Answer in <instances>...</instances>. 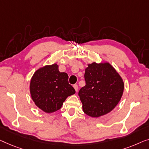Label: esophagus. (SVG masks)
Masks as SVG:
<instances>
[{"mask_svg":"<svg viewBox=\"0 0 149 149\" xmlns=\"http://www.w3.org/2000/svg\"><path fill=\"white\" fill-rule=\"evenodd\" d=\"M74 86L75 91L77 92V91H78V86H77V84H74V86Z\"/></svg>","mask_w":149,"mask_h":149,"instance_id":"obj_1","label":"esophagus"}]
</instances>
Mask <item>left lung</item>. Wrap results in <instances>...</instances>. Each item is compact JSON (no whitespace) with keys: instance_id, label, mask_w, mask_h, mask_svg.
<instances>
[{"instance_id":"obj_1","label":"left lung","mask_w":149,"mask_h":149,"mask_svg":"<svg viewBox=\"0 0 149 149\" xmlns=\"http://www.w3.org/2000/svg\"><path fill=\"white\" fill-rule=\"evenodd\" d=\"M86 85L78 95L83 111L92 117H98L111 111L123 95L124 84L113 67L109 63L88 65L85 70Z\"/></svg>"}]
</instances>
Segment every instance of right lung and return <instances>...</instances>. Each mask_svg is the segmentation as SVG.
<instances>
[{
  "instance_id": "add662e5",
  "label": "right lung",
  "mask_w": 149,
  "mask_h": 149,
  "mask_svg": "<svg viewBox=\"0 0 149 149\" xmlns=\"http://www.w3.org/2000/svg\"><path fill=\"white\" fill-rule=\"evenodd\" d=\"M68 75L58 71L57 64L45 65L33 74L30 91L36 105L48 113L60 109L75 89L68 82Z\"/></svg>"
}]
</instances>
